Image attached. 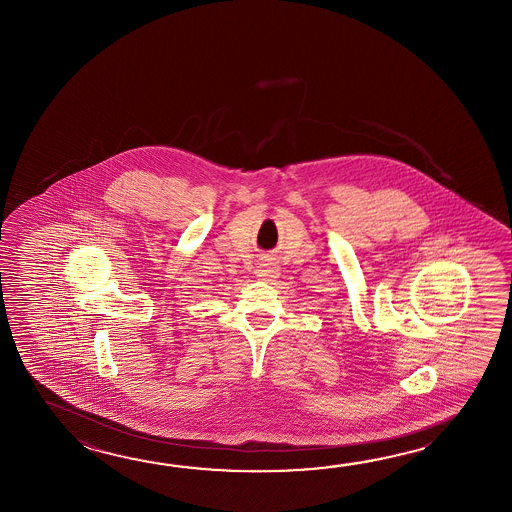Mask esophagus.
Listing matches in <instances>:
<instances>
[{
    "mask_svg": "<svg viewBox=\"0 0 512 512\" xmlns=\"http://www.w3.org/2000/svg\"><path fill=\"white\" fill-rule=\"evenodd\" d=\"M257 277L262 279V281H273L277 275H279V268H277V264L275 262L270 261V259H264V261L257 266Z\"/></svg>",
    "mask_w": 512,
    "mask_h": 512,
    "instance_id": "1",
    "label": "esophagus"
}]
</instances>
